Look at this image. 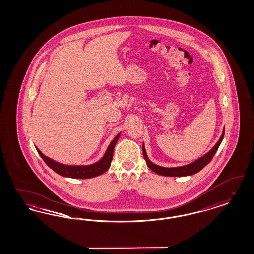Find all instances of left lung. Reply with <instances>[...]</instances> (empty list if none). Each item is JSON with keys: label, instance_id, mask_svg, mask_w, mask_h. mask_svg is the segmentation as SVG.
<instances>
[{"label": "left lung", "instance_id": "1", "mask_svg": "<svg viewBox=\"0 0 254 254\" xmlns=\"http://www.w3.org/2000/svg\"><path fill=\"white\" fill-rule=\"evenodd\" d=\"M224 134H225V127L223 129L222 135L220 137V139L218 140L217 143L215 145L208 151L206 152L204 156L195 160L192 163L182 166V167H174V168H165V167H161L158 166L156 164L152 163L149 158L147 157L146 151H145V144L143 143V154L145 158L146 165L149 169L152 171H154L155 173H157L159 175L162 176H169V177H182V176H190V175H193L195 173L199 172L201 169H204L205 166L211 161V159L215 155L216 151H217L218 147L221 145L223 138H224Z\"/></svg>", "mask_w": 254, "mask_h": 254}]
</instances>
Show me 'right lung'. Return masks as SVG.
<instances>
[{
    "instance_id": "add662e5",
    "label": "right lung",
    "mask_w": 254,
    "mask_h": 254,
    "mask_svg": "<svg viewBox=\"0 0 254 254\" xmlns=\"http://www.w3.org/2000/svg\"><path fill=\"white\" fill-rule=\"evenodd\" d=\"M121 132L118 133L117 136L111 141L109 144L104 156L101 158L96 163L91 165H80V166H70V165H64L58 163L51 158L46 156L41 152V150L36 147L39 155L45 161V163L49 166V168L53 169L56 173L61 176L68 177V178H75V179H89L93 178L99 175L104 174L111 165V161L113 158V149L116 145Z\"/></svg>"
}]
</instances>
